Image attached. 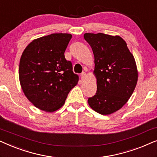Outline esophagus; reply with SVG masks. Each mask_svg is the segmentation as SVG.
<instances>
[{
	"mask_svg": "<svg viewBox=\"0 0 157 157\" xmlns=\"http://www.w3.org/2000/svg\"><path fill=\"white\" fill-rule=\"evenodd\" d=\"M86 74L85 72H82L80 75V77H81V80H83L84 79V78L86 77Z\"/></svg>",
	"mask_w": 157,
	"mask_h": 157,
	"instance_id": "1",
	"label": "esophagus"
}]
</instances>
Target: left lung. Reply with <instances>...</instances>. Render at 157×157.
I'll list each match as a JSON object with an SVG mask.
<instances>
[{
  "label": "left lung",
  "instance_id": "1",
  "mask_svg": "<svg viewBox=\"0 0 157 157\" xmlns=\"http://www.w3.org/2000/svg\"><path fill=\"white\" fill-rule=\"evenodd\" d=\"M94 55L97 91L88 98L90 107L102 115L121 108L131 97L138 80L134 56L123 38L104 33H85Z\"/></svg>",
  "mask_w": 157,
  "mask_h": 157
}]
</instances>
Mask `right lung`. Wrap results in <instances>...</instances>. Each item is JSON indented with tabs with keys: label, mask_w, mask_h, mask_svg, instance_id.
Returning <instances> with one entry per match:
<instances>
[{
	"label": "right lung",
	"mask_w": 157,
	"mask_h": 157,
	"mask_svg": "<svg viewBox=\"0 0 157 157\" xmlns=\"http://www.w3.org/2000/svg\"><path fill=\"white\" fill-rule=\"evenodd\" d=\"M72 36L52 33L33 40L25 48L19 64V79L28 99L40 110L53 112L65 103L78 76L64 52Z\"/></svg>",
	"instance_id": "obj_1"
}]
</instances>
